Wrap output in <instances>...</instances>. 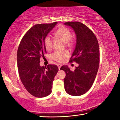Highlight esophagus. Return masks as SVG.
Returning a JSON list of instances; mask_svg holds the SVG:
<instances>
[{
  "instance_id": "34e87169",
  "label": "esophagus",
  "mask_w": 120,
  "mask_h": 120,
  "mask_svg": "<svg viewBox=\"0 0 120 120\" xmlns=\"http://www.w3.org/2000/svg\"><path fill=\"white\" fill-rule=\"evenodd\" d=\"M57 66H58V68H59V69H60V68H61V64H58V65H57Z\"/></svg>"
}]
</instances>
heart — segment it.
<instances>
[{
  "label": "heart",
  "instance_id": "b5f03b06",
  "mask_svg": "<svg viewBox=\"0 0 120 120\" xmlns=\"http://www.w3.org/2000/svg\"><path fill=\"white\" fill-rule=\"evenodd\" d=\"M54 35L66 43H69L71 41L73 36L70 30L65 26H61L57 29L54 33ZM44 45L47 50H50L52 49L53 46V39L50 36H46L45 37ZM68 56H69V53L67 51H64V52L56 51L51 55V57L56 61L62 62Z\"/></svg>",
  "mask_w": 120,
  "mask_h": 120
}]
</instances>
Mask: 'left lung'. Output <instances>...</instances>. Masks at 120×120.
<instances>
[{
    "mask_svg": "<svg viewBox=\"0 0 120 120\" xmlns=\"http://www.w3.org/2000/svg\"><path fill=\"white\" fill-rule=\"evenodd\" d=\"M64 24L73 28L76 35V44L69 62L79 64L73 71L67 66L61 67L66 73L64 89L71 96H81L91 88L97 74L100 56L98 40L92 30L81 22Z\"/></svg>",
    "mask_w": 120,
    "mask_h": 120,
    "instance_id": "8db88e82",
    "label": "left lung"
}]
</instances>
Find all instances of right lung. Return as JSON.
<instances>
[{
	"label": "right lung",
	"mask_w": 120,
	"mask_h": 120,
	"mask_svg": "<svg viewBox=\"0 0 120 120\" xmlns=\"http://www.w3.org/2000/svg\"><path fill=\"white\" fill-rule=\"evenodd\" d=\"M57 22L38 24L28 30L21 41L17 53L19 76L26 90L33 96L42 98L52 92L53 82L59 69L56 65L40 66L46 50L44 38Z\"/></svg>",
	"instance_id": "right-lung-1"
}]
</instances>
